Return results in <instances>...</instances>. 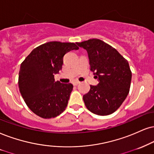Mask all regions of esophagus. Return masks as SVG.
<instances>
[{"label":"esophagus","mask_w":154,"mask_h":154,"mask_svg":"<svg viewBox=\"0 0 154 154\" xmlns=\"http://www.w3.org/2000/svg\"><path fill=\"white\" fill-rule=\"evenodd\" d=\"M79 83H80V82H79V81H74V82L73 83V84L74 85V86H77V85H79Z\"/></svg>","instance_id":"esophagus-1"}]
</instances>
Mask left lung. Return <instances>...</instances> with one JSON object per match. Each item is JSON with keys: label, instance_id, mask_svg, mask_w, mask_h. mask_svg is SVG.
Listing matches in <instances>:
<instances>
[{"label": "left lung", "instance_id": "1", "mask_svg": "<svg viewBox=\"0 0 154 154\" xmlns=\"http://www.w3.org/2000/svg\"><path fill=\"white\" fill-rule=\"evenodd\" d=\"M86 49L91 71L98 79L83 98L86 108L94 114L107 116L120 107L128 96L131 81L128 62L113 47L99 39L76 43Z\"/></svg>", "mask_w": 154, "mask_h": 154}]
</instances>
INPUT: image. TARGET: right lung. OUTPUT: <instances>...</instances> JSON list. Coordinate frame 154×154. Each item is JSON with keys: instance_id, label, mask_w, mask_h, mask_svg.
<instances>
[{"instance_id": "right-lung-1", "label": "right lung", "mask_w": 154, "mask_h": 154, "mask_svg": "<svg viewBox=\"0 0 154 154\" xmlns=\"http://www.w3.org/2000/svg\"><path fill=\"white\" fill-rule=\"evenodd\" d=\"M79 47L73 43L51 41L33 49L20 65L19 90L28 107L38 116L51 119L66 109L71 83L55 81L62 69L64 55Z\"/></svg>"}]
</instances>
